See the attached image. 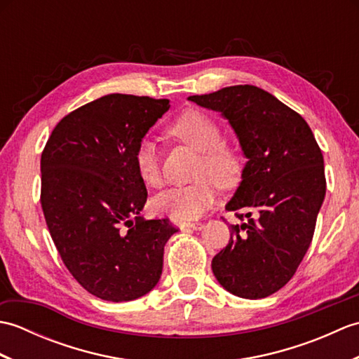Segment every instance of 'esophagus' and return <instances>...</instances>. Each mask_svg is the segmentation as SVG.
<instances>
[{
	"mask_svg": "<svg viewBox=\"0 0 359 359\" xmlns=\"http://www.w3.org/2000/svg\"><path fill=\"white\" fill-rule=\"evenodd\" d=\"M184 228H188V230H196V231H199V230H202V228H203V224H201V222H193V224H187V225H184Z\"/></svg>",
	"mask_w": 359,
	"mask_h": 359,
	"instance_id": "esophagus-1",
	"label": "esophagus"
}]
</instances>
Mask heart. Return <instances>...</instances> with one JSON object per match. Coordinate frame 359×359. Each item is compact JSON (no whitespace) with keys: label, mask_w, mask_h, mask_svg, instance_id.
<instances>
[{"label":"heart","mask_w":359,"mask_h":359,"mask_svg":"<svg viewBox=\"0 0 359 359\" xmlns=\"http://www.w3.org/2000/svg\"><path fill=\"white\" fill-rule=\"evenodd\" d=\"M170 133L202 152L194 184L174 187L160 193L152 201L157 212L171 216L179 222L201 217L216 199L217 185L230 188L241 179L242 162L238 152L222 142V129L207 114L189 109L170 125ZM134 165L140 180L148 187H158L162 182L160 157L156 142L143 137L134 152Z\"/></svg>","instance_id":"heart-1"}]
</instances>
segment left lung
<instances>
[{"mask_svg":"<svg viewBox=\"0 0 359 359\" xmlns=\"http://www.w3.org/2000/svg\"><path fill=\"white\" fill-rule=\"evenodd\" d=\"M188 100L228 120L247 158L225 205L241 222L230 225L212 273L236 296H270L293 278L313 239L325 197L323 152L307 121L261 88L228 86Z\"/></svg>","mask_w":359,"mask_h":359,"instance_id":"1","label":"left lung"}]
</instances>
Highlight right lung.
<instances>
[{"mask_svg": "<svg viewBox=\"0 0 359 359\" xmlns=\"http://www.w3.org/2000/svg\"><path fill=\"white\" fill-rule=\"evenodd\" d=\"M170 109L166 98L108 94L53 129L41 154V207L67 270L100 299L134 301L157 285L177 230L144 220L148 191L134 152Z\"/></svg>", "mask_w": 359, "mask_h": 359, "instance_id": "right-lung-1", "label": "right lung"}]
</instances>
